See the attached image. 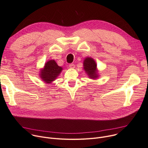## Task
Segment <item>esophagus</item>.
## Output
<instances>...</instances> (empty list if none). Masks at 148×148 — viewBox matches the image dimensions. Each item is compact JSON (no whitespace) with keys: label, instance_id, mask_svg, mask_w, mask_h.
<instances>
[{"label":"esophagus","instance_id":"obj_1","mask_svg":"<svg viewBox=\"0 0 148 148\" xmlns=\"http://www.w3.org/2000/svg\"><path fill=\"white\" fill-rule=\"evenodd\" d=\"M69 67H70V68H71V69H74V68H75V65H74V64H70L69 65Z\"/></svg>","mask_w":148,"mask_h":148}]
</instances>
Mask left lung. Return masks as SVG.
<instances>
[{
    "mask_svg": "<svg viewBox=\"0 0 148 148\" xmlns=\"http://www.w3.org/2000/svg\"><path fill=\"white\" fill-rule=\"evenodd\" d=\"M83 69L90 79H97L99 76L97 63L91 57H87L84 60Z\"/></svg>",
    "mask_w": 148,
    "mask_h": 148,
    "instance_id": "left-lung-1",
    "label": "left lung"
}]
</instances>
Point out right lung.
<instances>
[{
	"mask_svg": "<svg viewBox=\"0 0 148 148\" xmlns=\"http://www.w3.org/2000/svg\"><path fill=\"white\" fill-rule=\"evenodd\" d=\"M62 69V67L57 65L54 60H50L45 63L43 68L40 70L38 75L43 82L51 84L57 78Z\"/></svg>",
	"mask_w": 148,
	"mask_h": 148,
	"instance_id": "obj_1",
	"label": "right lung"
}]
</instances>
